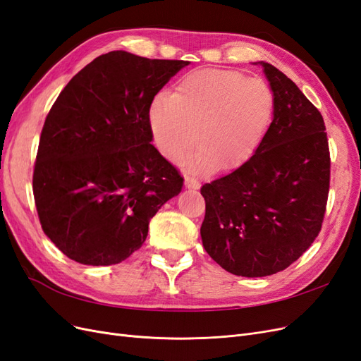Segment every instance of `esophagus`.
<instances>
[{"instance_id": "esophagus-1", "label": "esophagus", "mask_w": 361, "mask_h": 361, "mask_svg": "<svg viewBox=\"0 0 361 361\" xmlns=\"http://www.w3.org/2000/svg\"><path fill=\"white\" fill-rule=\"evenodd\" d=\"M185 187L191 188V190H199L200 188V182L195 179V178L185 176Z\"/></svg>"}]
</instances>
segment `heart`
<instances>
[{"instance_id": "1", "label": "heart", "mask_w": 361, "mask_h": 361, "mask_svg": "<svg viewBox=\"0 0 361 361\" xmlns=\"http://www.w3.org/2000/svg\"><path fill=\"white\" fill-rule=\"evenodd\" d=\"M272 114L274 94L265 81L232 69H200L183 75L170 96L152 101L149 123L171 161L194 146L199 129L200 150L191 167L227 171L253 157Z\"/></svg>"}]
</instances>
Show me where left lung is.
Wrapping results in <instances>:
<instances>
[{"instance_id": "1", "label": "left lung", "mask_w": 361, "mask_h": 361, "mask_svg": "<svg viewBox=\"0 0 361 361\" xmlns=\"http://www.w3.org/2000/svg\"><path fill=\"white\" fill-rule=\"evenodd\" d=\"M260 64L274 94V118L253 157L200 190L203 247L243 277L271 276L293 264L321 232L330 190L321 113L285 73Z\"/></svg>"}]
</instances>
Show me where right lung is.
<instances>
[{
    "label": "right lung",
    "mask_w": 361,
    "mask_h": 361,
    "mask_svg": "<svg viewBox=\"0 0 361 361\" xmlns=\"http://www.w3.org/2000/svg\"><path fill=\"white\" fill-rule=\"evenodd\" d=\"M183 60L126 51L94 59L64 87L43 125L32 192L43 232L69 259H128L183 178L155 146L149 108Z\"/></svg>",
    "instance_id": "add662e5"
}]
</instances>
